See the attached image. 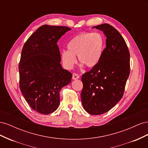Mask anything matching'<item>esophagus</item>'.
<instances>
[{
  "mask_svg": "<svg viewBox=\"0 0 148 148\" xmlns=\"http://www.w3.org/2000/svg\"><path fill=\"white\" fill-rule=\"evenodd\" d=\"M79 78V76L77 74V73H73V75H72V78L73 79H78Z\"/></svg>",
  "mask_w": 148,
  "mask_h": 148,
  "instance_id": "esophagus-1",
  "label": "esophagus"
}]
</instances>
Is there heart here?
Returning <instances> with one entry per match:
<instances>
[{
  "label": "heart",
  "mask_w": 148,
  "mask_h": 148,
  "mask_svg": "<svg viewBox=\"0 0 148 148\" xmlns=\"http://www.w3.org/2000/svg\"><path fill=\"white\" fill-rule=\"evenodd\" d=\"M106 46V39L102 33L83 32L75 36L69 41L68 50L61 53L62 60L66 69H71L77 62L88 68L95 66L102 57Z\"/></svg>",
  "instance_id": "heart-1"
}]
</instances>
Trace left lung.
Segmentation results:
<instances>
[{"mask_svg":"<svg viewBox=\"0 0 148 148\" xmlns=\"http://www.w3.org/2000/svg\"><path fill=\"white\" fill-rule=\"evenodd\" d=\"M106 36V47L95 66L82 75V101L91 115L108 112L122 99L130 72V52L123 38L112 26H93Z\"/></svg>","mask_w":148,"mask_h":148,"instance_id":"8db88e82","label":"left lung"}]
</instances>
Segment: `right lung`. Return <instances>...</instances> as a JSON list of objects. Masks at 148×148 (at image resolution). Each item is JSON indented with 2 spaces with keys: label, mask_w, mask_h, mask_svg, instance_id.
Segmentation results:
<instances>
[{
  "label": "right lung",
  "mask_w": 148,
  "mask_h": 148,
  "mask_svg": "<svg viewBox=\"0 0 148 148\" xmlns=\"http://www.w3.org/2000/svg\"><path fill=\"white\" fill-rule=\"evenodd\" d=\"M66 26L42 25L31 34L21 51L18 69L20 88L28 105L47 115L60 104L59 92L71 82L72 74L62 69L57 41Z\"/></svg>",
  "instance_id": "right-lung-1"
}]
</instances>
